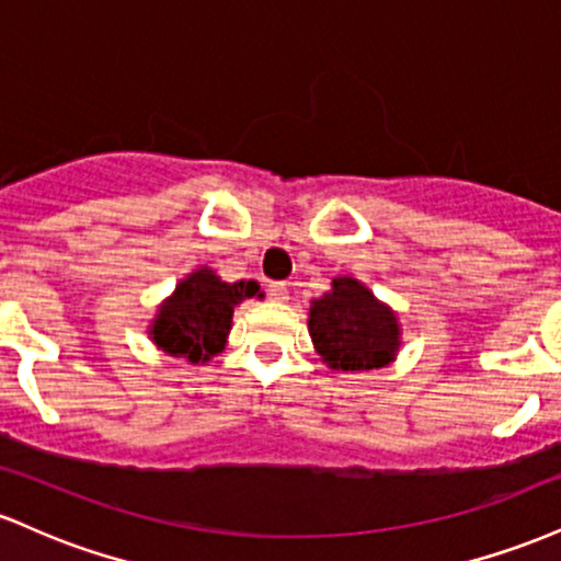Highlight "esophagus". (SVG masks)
Wrapping results in <instances>:
<instances>
[{
	"label": "esophagus",
	"mask_w": 561,
	"mask_h": 561,
	"mask_svg": "<svg viewBox=\"0 0 561 561\" xmlns=\"http://www.w3.org/2000/svg\"><path fill=\"white\" fill-rule=\"evenodd\" d=\"M268 298L276 302H285L289 298V289L285 282H272V285H268Z\"/></svg>",
	"instance_id": "obj_1"
}]
</instances>
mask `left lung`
Wrapping results in <instances>:
<instances>
[{"instance_id":"left-lung-1","label":"left lung","mask_w":561,"mask_h":561,"mask_svg":"<svg viewBox=\"0 0 561 561\" xmlns=\"http://www.w3.org/2000/svg\"><path fill=\"white\" fill-rule=\"evenodd\" d=\"M308 334L330 369L371 371L396 362L401 321L356 276H334L332 289L311 300Z\"/></svg>"}]
</instances>
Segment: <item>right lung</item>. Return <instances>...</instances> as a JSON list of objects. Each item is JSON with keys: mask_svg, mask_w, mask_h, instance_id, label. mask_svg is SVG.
<instances>
[{"mask_svg": "<svg viewBox=\"0 0 561 561\" xmlns=\"http://www.w3.org/2000/svg\"><path fill=\"white\" fill-rule=\"evenodd\" d=\"M255 295L263 298L259 282H224L214 268L199 266L160 302L147 334L169 356L205 364L227 347L234 308Z\"/></svg>", "mask_w": 561, "mask_h": 561, "instance_id": "right-lung-1", "label": "right lung"}]
</instances>
